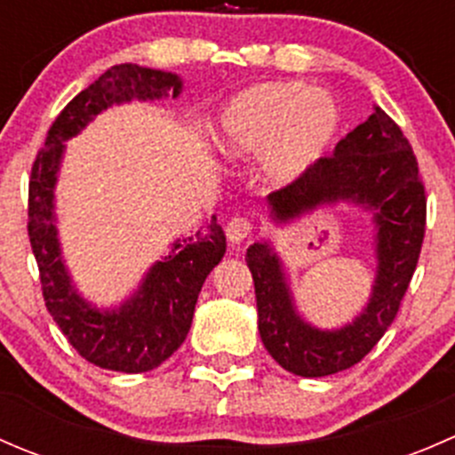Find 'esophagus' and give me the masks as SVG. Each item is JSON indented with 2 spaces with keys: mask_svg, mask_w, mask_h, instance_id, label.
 <instances>
[{
  "mask_svg": "<svg viewBox=\"0 0 455 455\" xmlns=\"http://www.w3.org/2000/svg\"><path fill=\"white\" fill-rule=\"evenodd\" d=\"M251 233H253V227H251V222L246 218H233L231 222L227 224V240L231 242L233 246L249 240Z\"/></svg>",
  "mask_w": 455,
  "mask_h": 455,
  "instance_id": "obj_1",
  "label": "esophagus"
}]
</instances>
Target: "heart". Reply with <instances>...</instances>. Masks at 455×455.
<instances>
[{
	"instance_id": "obj_1",
	"label": "heart",
	"mask_w": 455,
	"mask_h": 455,
	"mask_svg": "<svg viewBox=\"0 0 455 455\" xmlns=\"http://www.w3.org/2000/svg\"><path fill=\"white\" fill-rule=\"evenodd\" d=\"M341 130V108L299 81H273L233 96L213 123V142L228 158L259 154L268 185L283 187L323 158Z\"/></svg>"
}]
</instances>
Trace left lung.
I'll list each match as a JSON object with an SVG mask.
<instances>
[{"label":"left lung","mask_w":455,"mask_h":455,"mask_svg":"<svg viewBox=\"0 0 455 455\" xmlns=\"http://www.w3.org/2000/svg\"><path fill=\"white\" fill-rule=\"evenodd\" d=\"M359 206L371 215L374 283L359 315L339 328H316L297 310L291 275L268 240L246 251L257 299V328L268 355L306 379L359 363L392 325L419 264L425 235V187L419 163L401 127L374 105L365 123L337 142L286 189L266 198L275 227H286L316 209Z\"/></svg>","instance_id":"obj_1"}]
</instances>
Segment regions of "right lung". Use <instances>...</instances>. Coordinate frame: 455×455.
Masks as SVG:
<instances>
[{
    "mask_svg": "<svg viewBox=\"0 0 455 455\" xmlns=\"http://www.w3.org/2000/svg\"><path fill=\"white\" fill-rule=\"evenodd\" d=\"M182 79L176 72L121 63L109 68L75 96L52 123L44 149L32 164L28 189V235L41 275L45 308L76 352L103 370L139 374L158 368L182 341L194 321L206 275L227 253L218 218L194 235L178 237L169 253L142 275L127 299L99 308L79 292L61 253L57 228V189L66 142L114 105L178 99Z\"/></svg>",
    "mask_w": 455,
    "mask_h": 455,
    "instance_id": "right-lung-1",
    "label": "right lung"
}]
</instances>
